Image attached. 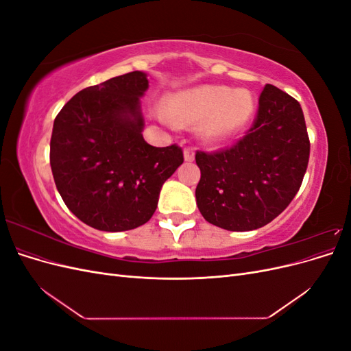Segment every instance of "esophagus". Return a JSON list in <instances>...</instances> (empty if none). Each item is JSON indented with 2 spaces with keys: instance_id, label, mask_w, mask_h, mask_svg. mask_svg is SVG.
Returning <instances> with one entry per match:
<instances>
[{
  "instance_id": "1",
  "label": "esophagus",
  "mask_w": 351,
  "mask_h": 351,
  "mask_svg": "<svg viewBox=\"0 0 351 351\" xmlns=\"http://www.w3.org/2000/svg\"><path fill=\"white\" fill-rule=\"evenodd\" d=\"M193 159H195V151L192 149V147H186V149H184V161L192 162Z\"/></svg>"
}]
</instances>
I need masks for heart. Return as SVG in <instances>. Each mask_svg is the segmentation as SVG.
Instances as JSON below:
<instances>
[{"label":"heart","mask_w":351,"mask_h":351,"mask_svg":"<svg viewBox=\"0 0 351 351\" xmlns=\"http://www.w3.org/2000/svg\"><path fill=\"white\" fill-rule=\"evenodd\" d=\"M253 111L254 99L249 90L204 84L176 95L161 119L171 127L200 124L205 141L221 143L244 129Z\"/></svg>","instance_id":"1"}]
</instances>
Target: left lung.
<instances>
[{
	"label": "left lung",
	"mask_w": 351,
	"mask_h": 351,
	"mask_svg": "<svg viewBox=\"0 0 351 351\" xmlns=\"http://www.w3.org/2000/svg\"><path fill=\"white\" fill-rule=\"evenodd\" d=\"M311 142L300 104L265 84L256 119L234 146L196 152V204L204 218L228 231L267 226L299 192Z\"/></svg>",
	"instance_id": "8db88e82"
}]
</instances>
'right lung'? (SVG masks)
Returning <instances> with one entry per match:
<instances>
[{
    "label": "right lung",
    "instance_id": "obj_1",
    "mask_svg": "<svg viewBox=\"0 0 351 351\" xmlns=\"http://www.w3.org/2000/svg\"><path fill=\"white\" fill-rule=\"evenodd\" d=\"M147 86L146 73H127L80 90L56 117L52 176L67 208L89 227L115 232L143 226L165 180L184 161L180 146L143 139Z\"/></svg>",
    "mask_w": 351,
    "mask_h": 351
}]
</instances>
